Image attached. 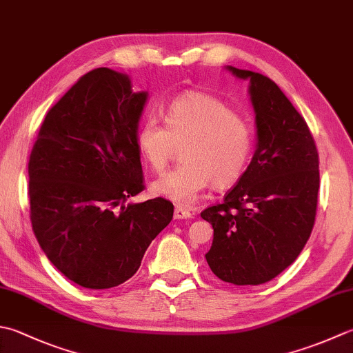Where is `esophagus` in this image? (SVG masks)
I'll return each instance as SVG.
<instances>
[{"label":"esophagus","mask_w":353,"mask_h":353,"mask_svg":"<svg viewBox=\"0 0 353 353\" xmlns=\"http://www.w3.org/2000/svg\"><path fill=\"white\" fill-rule=\"evenodd\" d=\"M192 217V212L182 208V206H177L174 210V219L176 220H183V219H191Z\"/></svg>","instance_id":"1"}]
</instances>
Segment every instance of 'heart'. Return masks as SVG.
Here are the masks:
<instances>
[{
	"instance_id": "b5f03b06",
	"label": "heart",
	"mask_w": 353,
	"mask_h": 353,
	"mask_svg": "<svg viewBox=\"0 0 353 353\" xmlns=\"http://www.w3.org/2000/svg\"><path fill=\"white\" fill-rule=\"evenodd\" d=\"M137 145L156 172L183 147V165L156 181L151 191L177 205H191L211 183L225 190L240 181L252 154L254 130L223 101L188 92L170 102L165 125L153 117L142 123Z\"/></svg>"
}]
</instances>
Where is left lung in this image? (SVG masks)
I'll return each mask as SVG.
<instances>
[{"mask_svg":"<svg viewBox=\"0 0 353 353\" xmlns=\"http://www.w3.org/2000/svg\"><path fill=\"white\" fill-rule=\"evenodd\" d=\"M250 81L257 147L223 203L200 216L214 230L205 254L211 271L232 285H261L292 265L315 223L319 153L306 121L266 76L226 65Z\"/></svg>","mask_w":353,"mask_h":353,"instance_id":"left-lung-1","label":"left lung"}]
</instances>
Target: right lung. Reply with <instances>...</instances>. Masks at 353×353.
Here are the masks:
<instances>
[{
	"label": "right lung",
	"mask_w": 353,
	"mask_h": 353,
	"mask_svg": "<svg viewBox=\"0 0 353 353\" xmlns=\"http://www.w3.org/2000/svg\"><path fill=\"white\" fill-rule=\"evenodd\" d=\"M147 99L128 74L94 68L48 110L33 145V232L53 266L82 288L133 277L172 219L162 197L125 203L143 190L137 128Z\"/></svg>",
	"instance_id": "right-lung-1"
}]
</instances>
